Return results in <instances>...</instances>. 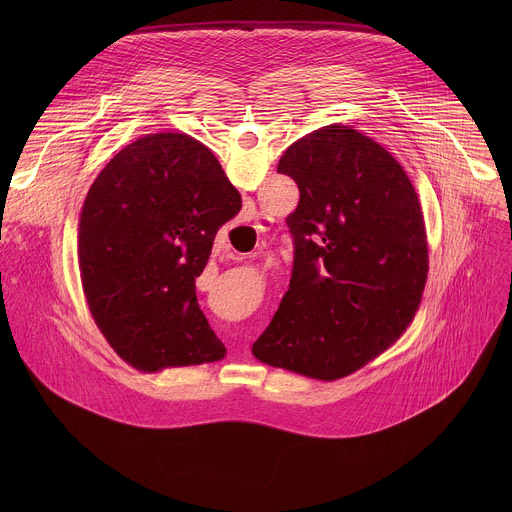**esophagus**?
<instances>
[{"mask_svg": "<svg viewBox=\"0 0 512 512\" xmlns=\"http://www.w3.org/2000/svg\"><path fill=\"white\" fill-rule=\"evenodd\" d=\"M257 223H259V227L263 229V227L269 223V218H267V216H259V221H257Z\"/></svg>", "mask_w": 512, "mask_h": 512, "instance_id": "34e87169", "label": "esophagus"}]
</instances>
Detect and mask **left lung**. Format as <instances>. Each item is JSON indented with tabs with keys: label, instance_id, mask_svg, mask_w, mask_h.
<instances>
[{
	"label": "left lung",
	"instance_id": "8db88e82",
	"mask_svg": "<svg viewBox=\"0 0 512 512\" xmlns=\"http://www.w3.org/2000/svg\"><path fill=\"white\" fill-rule=\"evenodd\" d=\"M277 172L300 188L287 216L294 267L253 354L336 381L387 350L419 308L427 279L419 198L385 148L340 123L291 143Z\"/></svg>",
	"mask_w": 512,
	"mask_h": 512
}]
</instances>
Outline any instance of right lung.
Listing matches in <instances>:
<instances>
[{"mask_svg": "<svg viewBox=\"0 0 512 512\" xmlns=\"http://www.w3.org/2000/svg\"><path fill=\"white\" fill-rule=\"evenodd\" d=\"M241 194L200 141L145 135L93 182L79 223V265L91 314L139 371L221 360L196 302V277Z\"/></svg>", "mask_w": 512, "mask_h": 512, "instance_id": "add662e5", "label": "right lung"}]
</instances>
